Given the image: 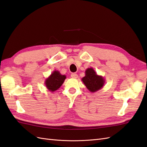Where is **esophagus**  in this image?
Segmentation results:
<instances>
[{
  "instance_id": "34e87169",
  "label": "esophagus",
  "mask_w": 147,
  "mask_h": 147,
  "mask_svg": "<svg viewBox=\"0 0 147 147\" xmlns=\"http://www.w3.org/2000/svg\"><path fill=\"white\" fill-rule=\"evenodd\" d=\"M71 77H72L74 78H78V75L75 73H73L71 74Z\"/></svg>"
}]
</instances>
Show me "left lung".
<instances>
[{
	"label": "left lung",
	"instance_id": "obj_1",
	"mask_svg": "<svg viewBox=\"0 0 147 147\" xmlns=\"http://www.w3.org/2000/svg\"><path fill=\"white\" fill-rule=\"evenodd\" d=\"M82 80L88 90L91 92H95L100 90L105 84V80L101 75H97L92 67L85 70V76Z\"/></svg>",
	"mask_w": 147,
	"mask_h": 147
}]
</instances>
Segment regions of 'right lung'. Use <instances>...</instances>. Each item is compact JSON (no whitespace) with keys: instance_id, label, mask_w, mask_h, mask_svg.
<instances>
[{"instance_id":"add662e5","label":"right lung","mask_w":147,"mask_h":147,"mask_svg":"<svg viewBox=\"0 0 147 147\" xmlns=\"http://www.w3.org/2000/svg\"><path fill=\"white\" fill-rule=\"evenodd\" d=\"M65 78V75L61 74L58 70H54L50 76L45 79V86L48 91L53 92L61 86Z\"/></svg>"}]
</instances>
